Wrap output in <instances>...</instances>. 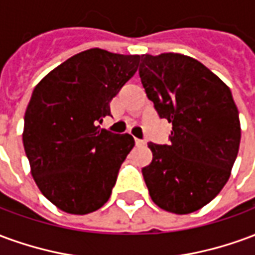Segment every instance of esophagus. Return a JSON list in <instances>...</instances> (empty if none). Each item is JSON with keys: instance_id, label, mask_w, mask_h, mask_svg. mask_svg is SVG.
<instances>
[{"instance_id": "34e87169", "label": "esophagus", "mask_w": 255, "mask_h": 255, "mask_svg": "<svg viewBox=\"0 0 255 255\" xmlns=\"http://www.w3.org/2000/svg\"><path fill=\"white\" fill-rule=\"evenodd\" d=\"M135 144H136V146H144L146 142H144V140H140V139H135Z\"/></svg>"}]
</instances>
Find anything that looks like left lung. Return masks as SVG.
<instances>
[{"label":"left lung","instance_id":"left-lung-1","mask_svg":"<svg viewBox=\"0 0 255 255\" xmlns=\"http://www.w3.org/2000/svg\"><path fill=\"white\" fill-rule=\"evenodd\" d=\"M139 76L171 143H149L142 169L153 202L176 214L208 205L231 176L241 143L239 112L230 87L198 60L179 53L143 54Z\"/></svg>","mask_w":255,"mask_h":255}]
</instances>
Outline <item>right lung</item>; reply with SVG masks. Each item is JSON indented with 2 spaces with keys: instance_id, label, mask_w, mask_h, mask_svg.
<instances>
[{
  "instance_id": "add662e5",
  "label": "right lung",
  "mask_w": 255,
  "mask_h": 255,
  "mask_svg": "<svg viewBox=\"0 0 255 255\" xmlns=\"http://www.w3.org/2000/svg\"><path fill=\"white\" fill-rule=\"evenodd\" d=\"M139 60L89 49L50 71L32 91L23 129L31 175L65 213H91L111 198L135 142L98 124L111 115L109 102L135 75Z\"/></svg>"
}]
</instances>
